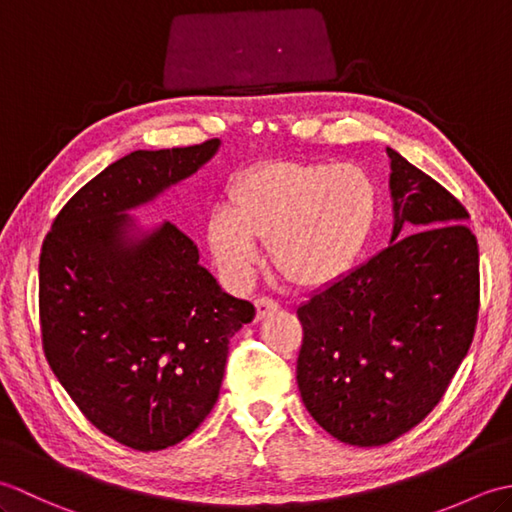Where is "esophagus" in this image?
<instances>
[{"instance_id":"1","label":"esophagus","mask_w":512,"mask_h":512,"mask_svg":"<svg viewBox=\"0 0 512 512\" xmlns=\"http://www.w3.org/2000/svg\"><path fill=\"white\" fill-rule=\"evenodd\" d=\"M255 306H257V317L259 319H264V317H268V314H273V312L279 310V303L275 299H270V297H259L255 301Z\"/></svg>"}]
</instances>
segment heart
Returning a JSON list of instances; mask_svg holds the SVG:
<instances>
[{
    "label": "heart",
    "mask_w": 512,
    "mask_h": 512,
    "mask_svg": "<svg viewBox=\"0 0 512 512\" xmlns=\"http://www.w3.org/2000/svg\"><path fill=\"white\" fill-rule=\"evenodd\" d=\"M376 217V187L356 165L270 162L242 173L228 209L206 224L217 266L246 281L259 264L257 244L286 281L303 288L332 284L361 253Z\"/></svg>",
    "instance_id": "heart-1"
}]
</instances>
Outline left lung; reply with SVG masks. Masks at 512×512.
<instances>
[{
	"mask_svg": "<svg viewBox=\"0 0 512 512\" xmlns=\"http://www.w3.org/2000/svg\"><path fill=\"white\" fill-rule=\"evenodd\" d=\"M387 154L389 246L297 310L303 405L354 447L389 444L429 416L469 352L480 310L469 211L398 151Z\"/></svg>",
	"mask_w": 512,
	"mask_h": 512,
	"instance_id": "left-lung-1",
	"label": "left lung"
}]
</instances>
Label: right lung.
Segmentation results:
<instances>
[{"label": "right lung", "instance_id": "right-lung-1", "mask_svg": "<svg viewBox=\"0 0 512 512\" xmlns=\"http://www.w3.org/2000/svg\"><path fill=\"white\" fill-rule=\"evenodd\" d=\"M220 147L134 151L76 191L41 246L43 354L96 429L160 451L200 427L220 396L228 343L255 306L217 286L189 235L165 222L132 237L129 209L209 162Z\"/></svg>", "mask_w": 512, "mask_h": 512}]
</instances>
